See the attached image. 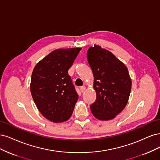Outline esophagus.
Masks as SVG:
<instances>
[{"instance_id":"34e87169","label":"esophagus","mask_w":160,"mask_h":160,"mask_svg":"<svg viewBox=\"0 0 160 160\" xmlns=\"http://www.w3.org/2000/svg\"><path fill=\"white\" fill-rule=\"evenodd\" d=\"M85 90H86L85 86H81L80 87V91H81V92H82V93H83V92L85 91Z\"/></svg>"}]
</instances>
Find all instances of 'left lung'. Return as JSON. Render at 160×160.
Instances as JSON below:
<instances>
[{
  "label": "left lung",
  "mask_w": 160,
  "mask_h": 160,
  "mask_svg": "<svg viewBox=\"0 0 160 160\" xmlns=\"http://www.w3.org/2000/svg\"><path fill=\"white\" fill-rule=\"evenodd\" d=\"M87 58L94 76L96 100L90 106L100 120L114 119L128 104L132 80L126 66L109 50L99 45L90 47Z\"/></svg>",
  "instance_id": "left-lung-1"
}]
</instances>
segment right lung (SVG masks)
Listing matches in <instances>:
<instances>
[{
    "label": "right lung",
    "mask_w": 160,
    "mask_h": 160,
    "mask_svg": "<svg viewBox=\"0 0 160 160\" xmlns=\"http://www.w3.org/2000/svg\"><path fill=\"white\" fill-rule=\"evenodd\" d=\"M81 50H54L33 69L30 92L40 112L51 122H64L72 114L78 95L68 71Z\"/></svg>",
    "instance_id": "1"
}]
</instances>
